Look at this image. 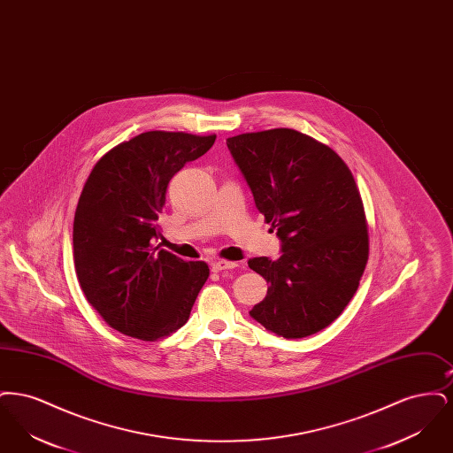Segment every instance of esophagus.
Masks as SVG:
<instances>
[{
    "mask_svg": "<svg viewBox=\"0 0 453 453\" xmlns=\"http://www.w3.org/2000/svg\"><path fill=\"white\" fill-rule=\"evenodd\" d=\"M237 263L234 261H224V259H219V261H214L212 263V272H222V270H233V268H236Z\"/></svg>",
    "mask_w": 453,
    "mask_h": 453,
    "instance_id": "obj_1",
    "label": "esophagus"
}]
</instances>
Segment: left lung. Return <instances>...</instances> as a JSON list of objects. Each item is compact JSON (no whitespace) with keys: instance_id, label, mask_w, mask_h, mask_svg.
Here are the masks:
<instances>
[{"instance_id":"1","label":"left lung","mask_w":453,"mask_h":453,"mask_svg":"<svg viewBox=\"0 0 453 453\" xmlns=\"http://www.w3.org/2000/svg\"><path fill=\"white\" fill-rule=\"evenodd\" d=\"M257 209L277 229L281 257L248 261L268 292L250 316L287 340L333 323L355 296L368 259L362 196L345 161L294 129L229 137Z\"/></svg>"}]
</instances>
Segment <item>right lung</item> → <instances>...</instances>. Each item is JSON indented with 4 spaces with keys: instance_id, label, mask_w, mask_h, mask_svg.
<instances>
[{
    "instance_id": "right-lung-1",
    "label": "right lung",
    "mask_w": 453,
    "mask_h": 453,
    "mask_svg": "<svg viewBox=\"0 0 453 453\" xmlns=\"http://www.w3.org/2000/svg\"><path fill=\"white\" fill-rule=\"evenodd\" d=\"M216 135L151 130L108 151L80 196L73 250L88 302L113 329L154 342L188 321L209 279L203 261H183L157 248V217L166 188L185 163L203 156Z\"/></svg>"
}]
</instances>
